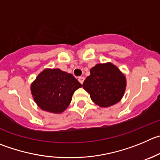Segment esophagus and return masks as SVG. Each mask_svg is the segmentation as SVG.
<instances>
[{
  "instance_id": "obj_1",
  "label": "esophagus",
  "mask_w": 160,
  "mask_h": 160,
  "mask_svg": "<svg viewBox=\"0 0 160 160\" xmlns=\"http://www.w3.org/2000/svg\"><path fill=\"white\" fill-rule=\"evenodd\" d=\"M84 80H85V78L82 77V76L78 78V81H79V82L81 83V84H83V82H84Z\"/></svg>"
}]
</instances>
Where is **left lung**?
I'll return each mask as SVG.
<instances>
[{
  "mask_svg": "<svg viewBox=\"0 0 160 160\" xmlns=\"http://www.w3.org/2000/svg\"><path fill=\"white\" fill-rule=\"evenodd\" d=\"M82 87L94 104L108 108L121 100L127 87V78L113 63H98L90 69Z\"/></svg>",
  "mask_w": 160,
  "mask_h": 160,
  "instance_id": "8db88e82",
  "label": "left lung"
}]
</instances>
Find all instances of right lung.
Wrapping results in <instances>:
<instances>
[{
  "label": "right lung",
  "mask_w": 160,
  "mask_h": 160,
  "mask_svg": "<svg viewBox=\"0 0 160 160\" xmlns=\"http://www.w3.org/2000/svg\"><path fill=\"white\" fill-rule=\"evenodd\" d=\"M81 87L71 74L59 68H45L31 83L30 91L42 110L60 114L68 108L74 92Z\"/></svg>",
  "instance_id": "obj_1"
}]
</instances>
